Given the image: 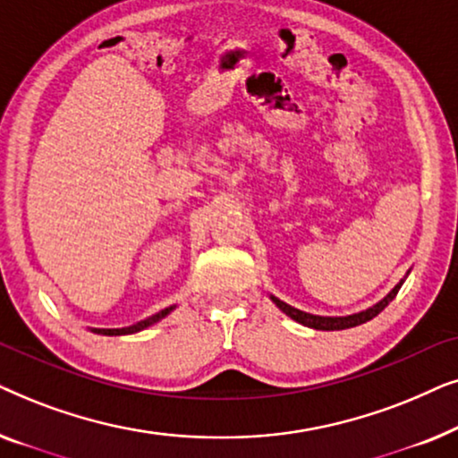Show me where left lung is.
Instances as JSON below:
<instances>
[{
	"instance_id": "left-lung-1",
	"label": "left lung",
	"mask_w": 458,
	"mask_h": 458,
	"mask_svg": "<svg viewBox=\"0 0 458 458\" xmlns=\"http://www.w3.org/2000/svg\"><path fill=\"white\" fill-rule=\"evenodd\" d=\"M403 284H404V279L400 281V284L394 287V290L387 293V296L381 300V302L371 306V309H367V310H362V312H356V315H348V317H318V315H310V312L293 309V306L281 302V300L275 298V296H271V300H273L275 304H277L279 310H284L285 315L292 317L296 323H302V325H306V327H312V329L335 331V329H350V327H356V325H360V323L371 321L373 317H377L379 312L384 310L386 306L390 304L394 298H396V293H398L400 287H403Z\"/></svg>"
}]
</instances>
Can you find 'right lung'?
Masks as SVG:
<instances>
[{
    "label": "right lung",
    "instance_id": "right-lung-1",
    "mask_svg": "<svg viewBox=\"0 0 458 458\" xmlns=\"http://www.w3.org/2000/svg\"><path fill=\"white\" fill-rule=\"evenodd\" d=\"M171 310H173V306H168V309L156 312V315L148 317L146 321H140V323L131 325V327H123V329H91V331H93V334H99V335H127V334H135V331H141V329L149 327V325L158 323L160 318H165Z\"/></svg>",
    "mask_w": 458,
    "mask_h": 458
}]
</instances>
